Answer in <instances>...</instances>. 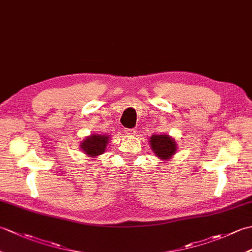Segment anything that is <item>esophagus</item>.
<instances>
[{"label":"esophagus","mask_w":252,"mask_h":252,"mask_svg":"<svg viewBox=\"0 0 252 252\" xmlns=\"http://www.w3.org/2000/svg\"><path fill=\"white\" fill-rule=\"evenodd\" d=\"M125 132L127 136H134L136 134L135 129H126Z\"/></svg>","instance_id":"34e87169"}]
</instances>
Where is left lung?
<instances>
[{
  "mask_svg": "<svg viewBox=\"0 0 252 252\" xmlns=\"http://www.w3.org/2000/svg\"><path fill=\"white\" fill-rule=\"evenodd\" d=\"M149 142H151L152 151L161 160L171 159L176 152V142L169 135L154 134Z\"/></svg>",
  "mask_w": 252,
  "mask_h": 252,
  "instance_id": "1",
  "label": "left lung"
}]
</instances>
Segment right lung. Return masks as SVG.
<instances>
[{
  "mask_svg": "<svg viewBox=\"0 0 252 252\" xmlns=\"http://www.w3.org/2000/svg\"><path fill=\"white\" fill-rule=\"evenodd\" d=\"M109 136L106 134H92L85 138L80 147L89 157L95 158L105 152Z\"/></svg>",
  "mask_w": 252,
  "mask_h": 252,
  "instance_id": "add662e5",
  "label": "right lung"
}]
</instances>
